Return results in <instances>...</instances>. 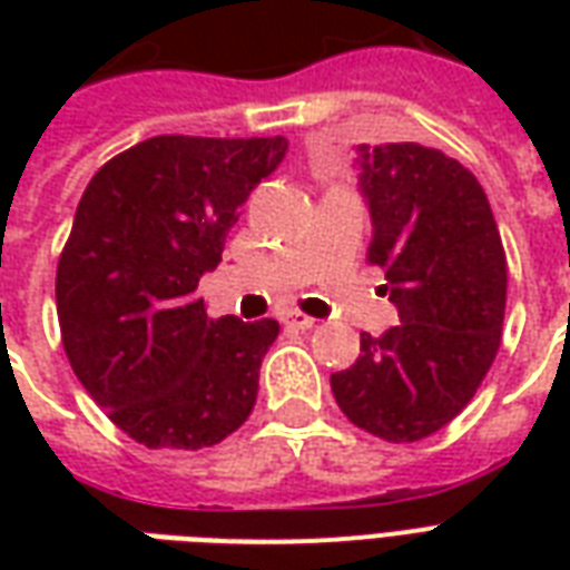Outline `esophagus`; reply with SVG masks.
Returning a JSON list of instances; mask_svg holds the SVG:
<instances>
[{"mask_svg":"<svg viewBox=\"0 0 570 570\" xmlns=\"http://www.w3.org/2000/svg\"><path fill=\"white\" fill-rule=\"evenodd\" d=\"M284 323L296 326V330H311V326H314L317 321H314V317H308V314H302V311H286Z\"/></svg>","mask_w":570,"mask_h":570,"instance_id":"esophagus-1","label":"esophagus"}]
</instances>
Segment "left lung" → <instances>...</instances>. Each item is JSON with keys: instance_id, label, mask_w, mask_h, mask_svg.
Wrapping results in <instances>:
<instances>
[{"instance_id": "left-lung-1", "label": "left lung", "mask_w": 570, "mask_h": 570, "mask_svg": "<svg viewBox=\"0 0 570 570\" xmlns=\"http://www.w3.org/2000/svg\"><path fill=\"white\" fill-rule=\"evenodd\" d=\"M370 200V265L400 323L372 338L330 384L351 424L419 442L473 400L501 347L507 256L489 198L464 164L419 142L360 146Z\"/></svg>"}]
</instances>
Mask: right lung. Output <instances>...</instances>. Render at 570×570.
I'll return each mask as SVG.
<instances>
[{
  "label": "right lung",
  "instance_id": "add662e5",
  "mask_svg": "<svg viewBox=\"0 0 570 570\" xmlns=\"http://www.w3.org/2000/svg\"><path fill=\"white\" fill-rule=\"evenodd\" d=\"M284 137H151L85 188L57 262L69 366L109 421L146 449H207L256 406L272 317H207L200 274L219 265L249 191Z\"/></svg>",
  "mask_w": 570,
  "mask_h": 570
}]
</instances>
